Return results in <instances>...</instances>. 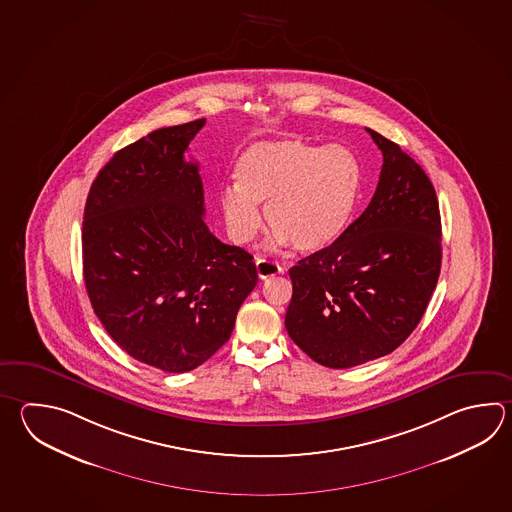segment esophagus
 <instances>
[{
  "label": "esophagus",
  "mask_w": 512,
  "mask_h": 512,
  "mask_svg": "<svg viewBox=\"0 0 512 512\" xmlns=\"http://www.w3.org/2000/svg\"><path fill=\"white\" fill-rule=\"evenodd\" d=\"M255 266H257V273H259V279H268V277H273V275H277V273H282V268L277 264V262L268 261V259H257L255 262Z\"/></svg>",
  "instance_id": "esophagus-1"
}]
</instances>
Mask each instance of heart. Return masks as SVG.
Here are the masks:
<instances>
[{
    "instance_id": "b5f03b06",
    "label": "heart",
    "mask_w": 512,
    "mask_h": 512,
    "mask_svg": "<svg viewBox=\"0 0 512 512\" xmlns=\"http://www.w3.org/2000/svg\"><path fill=\"white\" fill-rule=\"evenodd\" d=\"M361 169L343 146L272 140L248 147L235 166V186L222 189L220 209L231 239L253 240L264 206L273 242L299 253L332 246L345 231L359 193Z\"/></svg>"
}]
</instances>
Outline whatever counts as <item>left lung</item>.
Returning a JSON list of instances; mask_svg holds the SVG:
<instances>
[{
  "instance_id": "1",
  "label": "left lung",
  "mask_w": 512,
  "mask_h": 512,
  "mask_svg": "<svg viewBox=\"0 0 512 512\" xmlns=\"http://www.w3.org/2000/svg\"><path fill=\"white\" fill-rule=\"evenodd\" d=\"M366 131L383 153L368 208L332 246L290 268L286 330L328 368L394 352L421 321L441 268V217L430 178L397 144Z\"/></svg>"
}]
</instances>
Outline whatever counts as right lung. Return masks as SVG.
<instances>
[{"mask_svg": "<svg viewBox=\"0 0 512 512\" xmlns=\"http://www.w3.org/2000/svg\"><path fill=\"white\" fill-rule=\"evenodd\" d=\"M204 118L116 151L85 202L84 281L94 313L136 361L182 374L230 339L259 281L253 257L204 222L199 164L184 155Z\"/></svg>", "mask_w": 512, "mask_h": 512, "instance_id": "1", "label": "right lung"}]
</instances>
